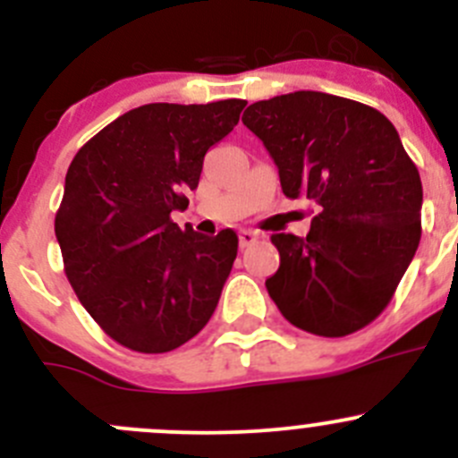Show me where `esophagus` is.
I'll return each instance as SVG.
<instances>
[{"label":"esophagus","mask_w":458,"mask_h":458,"mask_svg":"<svg viewBox=\"0 0 458 458\" xmlns=\"http://www.w3.org/2000/svg\"><path fill=\"white\" fill-rule=\"evenodd\" d=\"M257 242H259V233H255V230H242V233H239V246H242V250Z\"/></svg>","instance_id":"obj_1"}]
</instances>
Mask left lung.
I'll return each instance as SVG.
<instances>
[{
    "label": "left lung",
    "instance_id": "left-lung-1",
    "mask_svg": "<svg viewBox=\"0 0 458 458\" xmlns=\"http://www.w3.org/2000/svg\"><path fill=\"white\" fill-rule=\"evenodd\" d=\"M290 199L318 206L306 237L272 234L281 266L267 294L293 326L345 336L386 310L421 239L423 188L399 132L378 110L297 90L248 106Z\"/></svg>",
    "mask_w": 458,
    "mask_h": 458
}]
</instances>
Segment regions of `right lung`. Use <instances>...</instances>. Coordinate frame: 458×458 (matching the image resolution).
Wrapping results in <instances>:
<instances>
[{
    "label": "right lung",
    "instance_id": "add662e5",
    "mask_svg": "<svg viewBox=\"0 0 458 458\" xmlns=\"http://www.w3.org/2000/svg\"><path fill=\"white\" fill-rule=\"evenodd\" d=\"M246 101L146 104L80 148L55 234L64 272L101 330L143 354L170 352L210 321L237 257L233 230L203 237L170 212L199 183L203 157Z\"/></svg>",
    "mask_w": 458,
    "mask_h": 458
}]
</instances>
